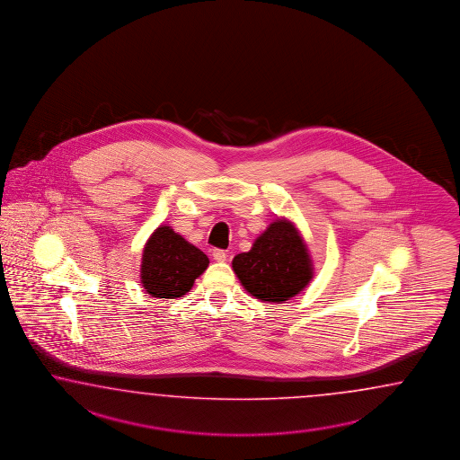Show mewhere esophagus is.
Masks as SVG:
<instances>
[{
    "instance_id": "esophagus-1",
    "label": "esophagus",
    "mask_w": 460,
    "mask_h": 460,
    "mask_svg": "<svg viewBox=\"0 0 460 460\" xmlns=\"http://www.w3.org/2000/svg\"><path fill=\"white\" fill-rule=\"evenodd\" d=\"M212 258L217 262H224L227 260V252L223 251V249H214L212 251Z\"/></svg>"
}]
</instances>
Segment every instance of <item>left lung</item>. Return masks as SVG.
Segmentation results:
<instances>
[{"label":"left lung","mask_w":460,"mask_h":460,"mask_svg":"<svg viewBox=\"0 0 460 460\" xmlns=\"http://www.w3.org/2000/svg\"><path fill=\"white\" fill-rule=\"evenodd\" d=\"M233 271L251 296L266 303L295 298L314 276L310 249L298 226L278 217L233 260Z\"/></svg>","instance_id":"8db88e82"}]
</instances>
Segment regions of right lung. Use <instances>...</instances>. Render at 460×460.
I'll use <instances>...</instances> for the list:
<instances>
[{
  "mask_svg": "<svg viewBox=\"0 0 460 460\" xmlns=\"http://www.w3.org/2000/svg\"><path fill=\"white\" fill-rule=\"evenodd\" d=\"M209 266V258L169 224H161L142 249L140 283L152 298L184 296Z\"/></svg>",
  "mask_w": 460,
  "mask_h": 460,
  "instance_id": "1",
  "label": "right lung"
}]
</instances>
